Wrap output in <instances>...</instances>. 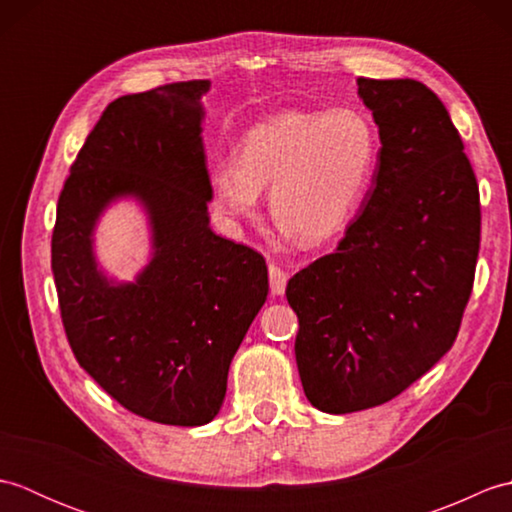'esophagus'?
<instances>
[{"label": "esophagus", "instance_id": "esophagus-1", "mask_svg": "<svg viewBox=\"0 0 512 512\" xmlns=\"http://www.w3.org/2000/svg\"><path fill=\"white\" fill-rule=\"evenodd\" d=\"M268 277H270V292L273 295H284L288 284V273L277 264H268Z\"/></svg>", "mask_w": 512, "mask_h": 512}]
</instances>
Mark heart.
Wrapping results in <instances>:
<instances>
[{"mask_svg":"<svg viewBox=\"0 0 512 512\" xmlns=\"http://www.w3.org/2000/svg\"><path fill=\"white\" fill-rule=\"evenodd\" d=\"M378 132L363 110H290L248 129L235 162L211 169V195L226 220H253L259 191L270 213L303 244L317 246L350 224L372 184Z\"/></svg>","mask_w":512,"mask_h":512,"instance_id":"obj_1","label":"heart"}]
</instances>
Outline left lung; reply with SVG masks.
<instances>
[{"mask_svg": "<svg viewBox=\"0 0 512 512\" xmlns=\"http://www.w3.org/2000/svg\"><path fill=\"white\" fill-rule=\"evenodd\" d=\"M356 83L383 143L374 187L286 288L301 385L325 413L383 405L451 350L480 253V189L447 107L413 79Z\"/></svg>", "mask_w": 512, "mask_h": 512, "instance_id": "obj_1", "label": "left lung"}]
</instances>
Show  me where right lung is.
<instances>
[{
  "label": "right lung",
  "mask_w": 512,
  "mask_h": 512,
  "mask_svg": "<svg viewBox=\"0 0 512 512\" xmlns=\"http://www.w3.org/2000/svg\"><path fill=\"white\" fill-rule=\"evenodd\" d=\"M209 81L167 83L105 107L72 162L52 231V273L79 365L140 418L200 427L220 411L228 367L268 295L266 259L215 235L202 147ZM134 194L155 257L112 285L91 253L104 206Z\"/></svg>",
  "instance_id": "add662e5"
}]
</instances>
